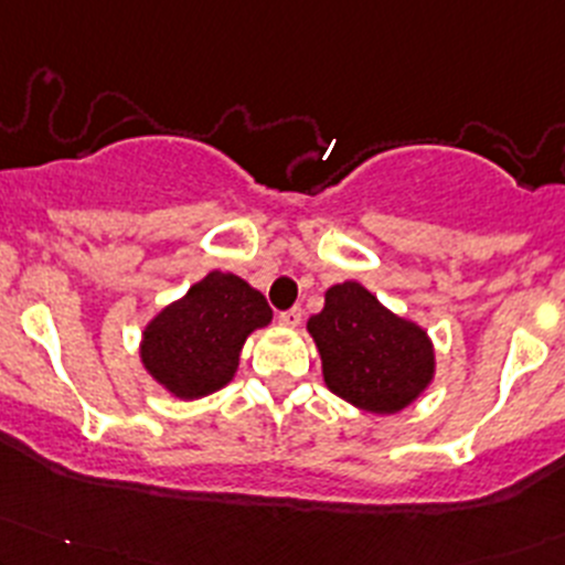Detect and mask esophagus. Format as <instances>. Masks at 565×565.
<instances>
[{
	"label": "esophagus",
	"mask_w": 565,
	"mask_h": 565,
	"mask_svg": "<svg viewBox=\"0 0 565 565\" xmlns=\"http://www.w3.org/2000/svg\"><path fill=\"white\" fill-rule=\"evenodd\" d=\"M278 321H281L284 327H297L302 321V308L300 306H292L287 308V311L278 313Z\"/></svg>",
	"instance_id": "esophagus-1"
}]
</instances>
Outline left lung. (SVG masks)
<instances>
[{"label":"left lung","mask_w":565,"mask_h":565,"mask_svg":"<svg viewBox=\"0 0 565 565\" xmlns=\"http://www.w3.org/2000/svg\"><path fill=\"white\" fill-rule=\"evenodd\" d=\"M330 392L370 413H396L434 373L429 338L381 306L362 284L327 289L324 308L308 319Z\"/></svg>","instance_id":"8db88e82"}]
</instances>
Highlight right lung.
Returning a JSON list of instances; mask_svg holds the SVG:
<instances>
[{"label": "right lung", "mask_w": 565, "mask_h": 565, "mask_svg": "<svg viewBox=\"0 0 565 565\" xmlns=\"http://www.w3.org/2000/svg\"><path fill=\"white\" fill-rule=\"evenodd\" d=\"M270 321V306L233 273H209L145 330L141 362L182 399H198L231 381L246 334Z\"/></svg>", "instance_id": "add662e5"}]
</instances>
